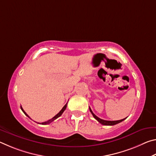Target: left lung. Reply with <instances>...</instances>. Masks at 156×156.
I'll return each mask as SVG.
<instances>
[{
    "mask_svg": "<svg viewBox=\"0 0 156 156\" xmlns=\"http://www.w3.org/2000/svg\"><path fill=\"white\" fill-rule=\"evenodd\" d=\"M89 110H90V112L91 113V114L93 115L94 118L96 119V120L98 121V122L102 124V125H109V126H112V125H116V124H118L122 122V121H123L124 120H125V118H124V119H122V120H114V121H109V120H102V119H100V118L98 117V116H96V115L94 114V113H93V112H92L91 108L89 107Z\"/></svg>",
    "mask_w": 156,
    "mask_h": 156,
    "instance_id": "8db88e82",
    "label": "left lung"
}]
</instances>
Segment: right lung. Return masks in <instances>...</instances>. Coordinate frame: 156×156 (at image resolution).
I'll return each mask as SVG.
<instances>
[{
    "label": "right lung",
    "mask_w": 156,
    "mask_h": 156,
    "mask_svg": "<svg viewBox=\"0 0 156 156\" xmlns=\"http://www.w3.org/2000/svg\"><path fill=\"white\" fill-rule=\"evenodd\" d=\"M67 104H66V105H65V106L62 107V109L61 110H60V112H59L58 113H57V114H56V115H55V116H54V117H53V118H51V119H50V120H47V121H46V122H41V123H39V122H38V124H41V125H48V124H49V123H51V122H53V121H54V120H56V119H57V118H59V117H60V115H61L62 114V113H63V112H64V111H65V110L66 109V108H67ZM20 109H21V110H22V111H23V113H25V114L26 115H27L28 118H30V116H29V115H28L27 114V113H26V112H25V111H24V110H23V107H21V106H20ZM30 119H31V118H30Z\"/></svg>",
    "instance_id": "obj_1"
}]
</instances>
